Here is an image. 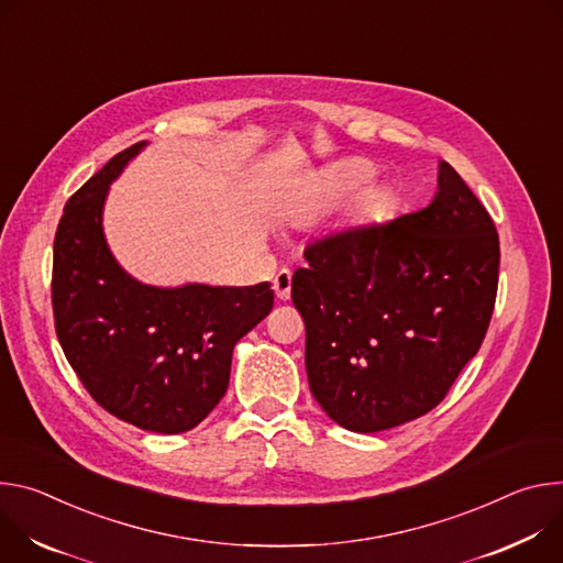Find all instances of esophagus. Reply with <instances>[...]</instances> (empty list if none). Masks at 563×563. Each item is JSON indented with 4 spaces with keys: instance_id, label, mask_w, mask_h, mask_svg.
Returning <instances> with one entry per match:
<instances>
[{
    "instance_id": "1",
    "label": "esophagus",
    "mask_w": 563,
    "mask_h": 563,
    "mask_svg": "<svg viewBox=\"0 0 563 563\" xmlns=\"http://www.w3.org/2000/svg\"><path fill=\"white\" fill-rule=\"evenodd\" d=\"M290 282H292V275H290V271L288 268H282L277 275H275V279H273V290H275V295L279 297V299H290Z\"/></svg>"
}]
</instances>
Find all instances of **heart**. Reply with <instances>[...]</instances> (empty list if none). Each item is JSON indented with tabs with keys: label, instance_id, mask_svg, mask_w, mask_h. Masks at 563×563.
<instances>
[{
	"label": "heart",
	"instance_id": "1",
	"mask_svg": "<svg viewBox=\"0 0 563 563\" xmlns=\"http://www.w3.org/2000/svg\"><path fill=\"white\" fill-rule=\"evenodd\" d=\"M368 165L362 163V161H344L340 165H335L327 178H324V201H335L338 197L346 195L349 190H353L355 185H360L362 180H366L368 176ZM373 203H376V197L368 195L360 201L362 208H371Z\"/></svg>",
	"mask_w": 563,
	"mask_h": 563
}]
</instances>
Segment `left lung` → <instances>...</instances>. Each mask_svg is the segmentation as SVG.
Segmentation results:
<instances>
[{"instance_id":"obj_1","label":"left lung","mask_w":563,"mask_h":563,"mask_svg":"<svg viewBox=\"0 0 563 563\" xmlns=\"http://www.w3.org/2000/svg\"><path fill=\"white\" fill-rule=\"evenodd\" d=\"M292 275L306 327V373L344 429L373 433L439 405L489 327L498 234L459 172L411 214L310 243Z\"/></svg>"}]
</instances>
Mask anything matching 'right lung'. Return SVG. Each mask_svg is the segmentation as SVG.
I'll use <instances>...</instances> for the list:
<instances>
[{"mask_svg": "<svg viewBox=\"0 0 563 563\" xmlns=\"http://www.w3.org/2000/svg\"><path fill=\"white\" fill-rule=\"evenodd\" d=\"M147 143L115 154L65 206L53 243V318L69 364L111 416L183 433L223 398L234 344L273 310L255 286H147L124 273L102 232L111 180Z\"/></svg>", "mask_w": 563, "mask_h": 563, "instance_id": "right-lung-1", "label": "right lung"}]
</instances>
